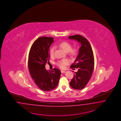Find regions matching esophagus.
I'll return each mask as SVG.
<instances>
[{
	"mask_svg": "<svg viewBox=\"0 0 121 121\" xmlns=\"http://www.w3.org/2000/svg\"><path fill=\"white\" fill-rule=\"evenodd\" d=\"M61 72L62 73H65L66 72V71H64V70H61Z\"/></svg>",
	"mask_w": 121,
	"mask_h": 121,
	"instance_id": "obj_1",
	"label": "esophagus"
}]
</instances>
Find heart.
Returning <instances> with one entry per match:
<instances>
[{
  "mask_svg": "<svg viewBox=\"0 0 121 121\" xmlns=\"http://www.w3.org/2000/svg\"><path fill=\"white\" fill-rule=\"evenodd\" d=\"M59 47L62 49L66 52H68L70 55L73 56L76 54L77 49L76 48H71V45L67 42H62L59 45ZM55 52V48L52 47L51 48L50 51V55L51 57H53L54 55ZM69 63V61L67 59H64L61 60L57 62V65L60 68L63 69L65 67L66 65L68 64Z\"/></svg>",
  "mask_w": 121,
  "mask_h": 121,
  "instance_id": "obj_1",
  "label": "heart"
}]
</instances>
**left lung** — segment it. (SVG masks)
Returning a JSON list of instances; mask_svg holds the SVG:
<instances>
[{
	"label": "left lung",
	"instance_id": "1",
	"mask_svg": "<svg viewBox=\"0 0 121 121\" xmlns=\"http://www.w3.org/2000/svg\"><path fill=\"white\" fill-rule=\"evenodd\" d=\"M70 39L77 41L81 44L79 52L71 68H76L78 70L74 74L73 78L70 82L72 88L82 90L90 80L94 69V57L90 43L85 37L76 35L70 36Z\"/></svg>",
	"mask_w": 121,
	"mask_h": 121
}]
</instances>
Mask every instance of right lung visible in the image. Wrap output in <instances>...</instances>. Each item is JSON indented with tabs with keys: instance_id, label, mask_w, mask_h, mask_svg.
Masks as SVG:
<instances>
[{
	"instance_id": "obj_1",
	"label": "right lung",
	"mask_w": 121,
	"mask_h": 121,
	"mask_svg": "<svg viewBox=\"0 0 121 121\" xmlns=\"http://www.w3.org/2000/svg\"><path fill=\"white\" fill-rule=\"evenodd\" d=\"M54 42L52 37H39L34 42L28 56L30 74L38 87L45 91L56 88L61 75V71L58 69L55 68L48 71L45 68L50 58L49 48Z\"/></svg>"
}]
</instances>
